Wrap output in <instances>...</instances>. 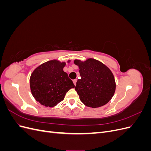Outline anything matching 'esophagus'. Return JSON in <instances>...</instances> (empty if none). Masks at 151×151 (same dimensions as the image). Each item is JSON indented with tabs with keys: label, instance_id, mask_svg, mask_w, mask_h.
<instances>
[{
	"label": "esophagus",
	"instance_id": "obj_1",
	"mask_svg": "<svg viewBox=\"0 0 151 151\" xmlns=\"http://www.w3.org/2000/svg\"><path fill=\"white\" fill-rule=\"evenodd\" d=\"M76 82H77V79H76L73 80V83H74V85H75V86L76 85Z\"/></svg>",
	"mask_w": 151,
	"mask_h": 151
}]
</instances>
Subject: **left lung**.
Returning <instances> with one entry per match:
<instances>
[{
    "label": "left lung",
    "mask_w": 151,
    "mask_h": 151,
    "mask_svg": "<svg viewBox=\"0 0 151 151\" xmlns=\"http://www.w3.org/2000/svg\"><path fill=\"white\" fill-rule=\"evenodd\" d=\"M81 78L75 89L86 106L98 108L110 101L115 92V77L110 69L101 62L88 58L84 62L75 60Z\"/></svg>",
    "instance_id": "obj_1"
}]
</instances>
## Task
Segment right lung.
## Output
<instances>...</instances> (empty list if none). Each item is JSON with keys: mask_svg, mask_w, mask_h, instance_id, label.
Masks as SVG:
<instances>
[{"mask_svg": "<svg viewBox=\"0 0 151 151\" xmlns=\"http://www.w3.org/2000/svg\"><path fill=\"white\" fill-rule=\"evenodd\" d=\"M68 63L70 60H68ZM65 62L50 60L36 68L30 79L32 95L41 104L53 107L64 99L68 91L75 86L63 71Z\"/></svg>", "mask_w": 151, "mask_h": 151, "instance_id": "right-lung-1", "label": "right lung"}]
</instances>
